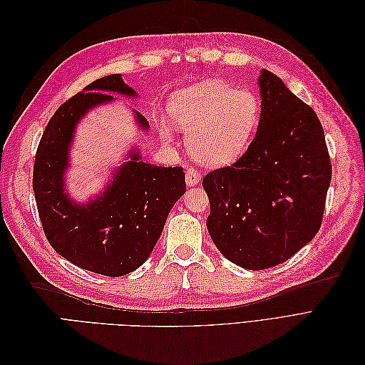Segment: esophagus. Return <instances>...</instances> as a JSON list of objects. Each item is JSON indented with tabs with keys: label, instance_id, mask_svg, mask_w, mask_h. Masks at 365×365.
Segmentation results:
<instances>
[{
	"label": "esophagus",
	"instance_id": "34e87169",
	"mask_svg": "<svg viewBox=\"0 0 365 365\" xmlns=\"http://www.w3.org/2000/svg\"><path fill=\"white\" fill-rule=\"evenodd\" d=\"M201 181V173L193 168H187L185 170V182L187 185H196Z\"/></svg>",
	"mask_w": 365,
	"mask_h": 365
}]
</instances>
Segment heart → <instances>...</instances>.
Listing matches in <instances>:
<instances>
[{
  "label": "heart",
  "mask_w": 365,
  "mask_h": 365,
  "mask_svg": "<svg viewBox=\"0 0 365 365\" xmlns=\"http://www.w3.org/2000/svg\"><path fill=\"white\" fill-rule=\"evenodd\" d=\"M169 113L176 128L187 134V148L197 161L224 165L250 145L260 123L262 105L251 90L208 79L176 91ZM163 134L170 137L169 126H163Z\"/></svg>",
  "instance_id": "b5f03b06"
}]
</instances>
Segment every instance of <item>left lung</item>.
<instances>
[{
	"label": "left lung",
	"instance_id": "left-lung-1",
	"mask_svg": "<svg viewBox=\"0 0 365 365\" xmlns=\"http://www.w3.org/2000/svg\"><path fill=\"white\" fill-rule=\"evenodd\" d=\"M257 134L236 163L204 176L207 228L239 267L267 269L292 257L323 222L332 164L314 109L277 76L259 77Z\"/></svg>",
	"mask_w": 365,
	"mask_h": 365
}]
</instances>
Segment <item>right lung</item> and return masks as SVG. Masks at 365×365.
I'll return each mask as SVG.
<instances>
[{"label": "right lung", "mask_w": 365, "mask_h": 365, "mask_svg": "<svg viewBox=\"0 0 365 365\" xmlns=\"http://www.w3.org/2000/svg\"><path fill=\"white\" fill-rule=\"evenodd\" d=\"M109 91L135 96L120 74L105 76L62 103L43 130L33 168V192L50 245L79 268L120 277L141 267L161 236L173 204L185 192L182 168H158L132 152L102 196L76 205L63 193V172L76 123ZM141 128L148 120L137 114Z\"/></svg>", "instance_id": "add662e5"}]
</instances>
